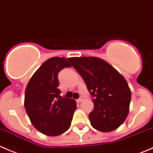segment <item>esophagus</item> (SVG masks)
<instances>
[{"label":"esophagus","mask_w":153,"mask_h":153,"mask_svg":"<svg viewBox=\"0 0 153 153\" xmlns=\"http://www.w3.org/2000/svg\"><path fill=\"white\" fill-rule=\"evenodd\" d=\"M82 97H79V99L76 100L77 102H82Z\"/></svg>","instance_id":"34e87169"}]
</instances>
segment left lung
<instances>
[{
    "instance_id": "1",
    "label": "left lung",
    "mask_w": 153,
    "mask_h": 153,
    "mask_svg": "<svg viewBox=\"0 0 153 153\" xmlns=\"http://www.w3.org/2000/svg\"><path fill=\"white\" fill-rule=\"evenodd\" d=\"M68 59L82 77L92 97L94 109L88 115L91 126L103 132L118 128L127 117L131 101V91L124 77L100 58Z\"/></svg>"
}]
</instances>
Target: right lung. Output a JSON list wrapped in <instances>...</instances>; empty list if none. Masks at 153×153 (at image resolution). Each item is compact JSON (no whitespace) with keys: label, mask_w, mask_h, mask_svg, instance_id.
<instances>
[{"label":"right lung","mask_w":153,"mask_h":153,"mask_svg":"<svg viewBox=\"0 0 153 153\" xmlns=\"http://www.w3.org/2000/svg\"><path fill=\"white\" fill-rule=\"evenodd\" d=\"M71 67L63 57H52L35 72L27 84L25 107L34 127L43 134L57 136L71 126L76 103L60 96L58 74Z\"/></svg>","instance_id":"right-lung-1"}]
</instances>
